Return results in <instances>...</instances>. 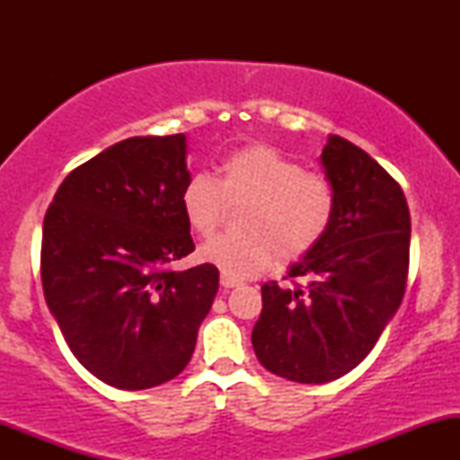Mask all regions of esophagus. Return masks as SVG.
Returning <instances> with one entry per match:
<instances>
[{"label":"esophagus","instance_id":"1","mask_svg":"<svg viewBox=\"0 0 460 460\" xmlns=\"http://www.w3.org/2000/svg\"><path fill=\"white\" fill-rule=\"evenodd\" d=\"M220 285H223L225 289H229V288H237V285H240V281H237V279H231V277H220Z\"/></svg>","mask_w":460,"mask_h":460}]
</instances>
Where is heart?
Returning a JSON list of instances; mask_svg holds the SVG:
<instances>
[{"label": "heart", "mask_w": 460, "mask_h": 460, "mask_svg": "<svg viewBox=\"0 0 460 460\" xmlns=\"http://www.w3.org/2000/svg\"><path fill=\"white\" fill-rule=\"evenodd\" d=\"M226 203H246L242 235H216L199 248V260L225 277L248 279L266 270L277 255L294 263L329 234L337 212L332 183L268 145L242 146L225 157L218 177L194 172L179 194L183 218L199 235L223 220Z\"/></svg>", "instance_id": "1"}]
</instances>
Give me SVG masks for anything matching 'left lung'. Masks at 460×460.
<instances>
[{"mask_svg": "<svg viewBox=\"0 0 460 460\" xmlns=\"http://www.w3.org/2000/svg\"><path fill=\"white\" fill-rule=\"evenodd\" d=\"M337 212L318 248L289 268L294 285H261L252 348L268 372L320 385L355 369L402 303L411 216L400 183L340 136L322 151ZM303 280V284H298Z\"/></svg>", "mask_w": 460, "mask_h": 460, "instance_id": "8db88e82", "label": "left lung"}]
</instances>
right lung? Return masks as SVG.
Listing matches in <instances>:
<instances>
[{"label": "right lung", "instance_id": "add662e5", "mask_svg": "<svg viewBox=\"0 0 460 460\" xmlns=\"http://www.w3.org/2000/svg\"><path fill=\"white\" fill-rule=\"evenodd\" d=\"M186 136L116 142L66 175L45 214L40 281L68 348L93 376L149 389L183 372L218 292L194 251L179 194Z\"/></svg>", "mask_w": 460, "mask_h": 460}]
</instances>
